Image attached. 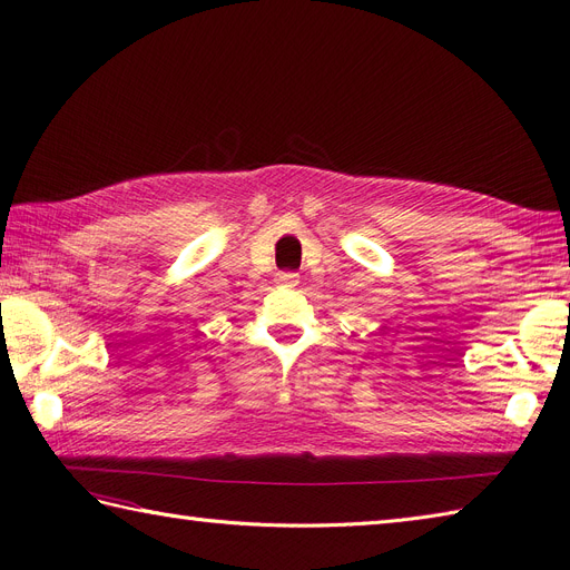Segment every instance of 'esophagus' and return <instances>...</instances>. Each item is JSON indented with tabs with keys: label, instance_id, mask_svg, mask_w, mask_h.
<instances>
[{
	"label": "esophagus",
	"instance_id": "1",
	"mask_svg": "<svg viewBox=\"0 0 570 570\" xmlns=\"http://www.w3.org/2000/svg\"><path fill=\"white\" fill-rule=\"evenodd\" d=\"M275 283H278L281 287H295L299 283V275L292 273V271H283V273H278V278H275Z\"/></svg>",
	"mask_w": 570,
	"mask_h": 570
}]
</instances>
